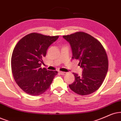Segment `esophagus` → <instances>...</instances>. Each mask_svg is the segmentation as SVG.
Wrapping results in <instances>:
<instances>
[{
	"label": "esophagus",
	"mask_w": 121,
	"mask_h": 121,
	"mask_svg": "<svg viewBox=\"0 0 121 121\" xmlns=\"http://www.w3.org/2000/svg\"><path fill=\"white\" fill-rule=\"evenodd\" d=\"M60 74L61 75H66L67 74V73H66V72H62V71H59Z\"/></svg>",
	"instance_id": "esophagus-1"
}]
</instances>
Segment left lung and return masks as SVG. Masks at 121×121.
Returning a JSON list of instances; mask_svg holds the SVG:
<instances>
[{
	"mask_svg": "<svg viewBox=\"0 0 121 121\" xmlns=\"http://www.w3.org/2000/svg\"><path fill=\"white\" fill-rule=\"evenodd\" d=\"M71 45L73 58L79 60L83 69L82 76L73 73L75 81L69 85L74 92L82 95L91 94L100 88L108 71L106 51L99 41L84 32L63 36Z\"/></svg>",
	"mask_w": 121,
	"mask_h": 121,
	"instance_id": "8db88e82",
	"label": "left lung"
}]
</instances>
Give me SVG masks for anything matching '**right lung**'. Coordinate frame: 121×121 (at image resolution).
<instances>
[{"label":"right lung","mask_w":121,"mask_h":121,"mask_svg":"<svg viewBox=\"0 0 121 121\" xmlns=\"http://www.w3.org/2000/svg\"><path fill=\"white\" fill-rule=\"evenodd\" d=\"M59 37L31 33L22 38L14 48L11 58L14 79L28 94L36 96L43 94L58 74L57 71L42 69L41 65L47 48Z\"/></svg>","instance_id":"1"}]
</instances>
